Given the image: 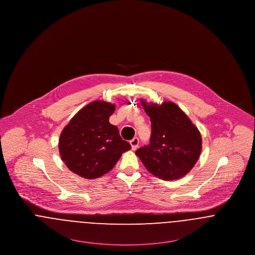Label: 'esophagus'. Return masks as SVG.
Returning <instances> with one entry per match:
<instances>
[{"instance_id": "34e87169", "label": "esophagus", "mask_w": 255, "mask_h": 255, "mask_svg": "<svg viewBox=\"0 0 255 255\" xmlns=\"http://www.w3.org/2000/svg\"><path fill=\"white\" fill-rule=\"evenodd\" d=\"M130 145H131V149L132 150H136L139 145V139L137 137H134L130 140Z\"/></svg>"}]
</instances>
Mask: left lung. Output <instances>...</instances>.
<instances>
[{
  "label": "left lung",
  "instance_id": "left-lung-1",
  "mask_svg": "<svg viewBox=\"0 0 255 255\" xmlns=\"http://www.w3.org/2000/svg\"><path fill=\"white\" fill-rule=\"evenodd\" d=\"M141 104L150 117V143L135 152L144 166L163 180L179 179L193 168L202 151V136L185 113L173 102Z\"/></svg>",
  "mask_w": 255,
  "mask_h": 255
}]
</instances>
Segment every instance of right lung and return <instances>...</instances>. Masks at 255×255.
<instances>
[{
    "label": "right lung",
    "instance_id": "right-lung-1",
    "mask_svg": "<svg viewBox=\"0 0 255 255\" xmlns=\"http://www.w3.org/2000/svg\"><path fill=\"white\" fill-rule=\"evenodd\" d=\"M115 105L93 101L81 109L63 128L59 143L62 161L84 178H98L109 172L124 152L131 149L118 128L109 123Z\"/></svg>",
    "mask_w": 255,
    "mask_h": 255
}]
</instances>
